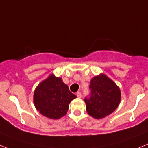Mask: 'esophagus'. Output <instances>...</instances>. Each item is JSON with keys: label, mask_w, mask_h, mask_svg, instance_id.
<instances>
[{"label": "esophagus", "mask_w": 148, "mask_h": 148, "mask_svg": "<svg viewBox=\"0 0 148 148\" xmlns=\"http://www.w3.org/2000/svg\"><path fill=\"white\" fill-rule=\"evenodd\" d=\"M77 96L78 98H81V97H82V94H81L80 92H77Z\"/></svg>", "instance_id": "34e87169"}]
</instances>
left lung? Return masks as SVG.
<instances>
[{
    "mask_svg": "<svg viewBox=\"0 0 148 148\" xmlns=\"http://www.w3.org/2000/svg\"><path fill=\"white\" fill-rule=\"evenodd\" d=\"M90 96L85 97L86 110L96 119L107 117L118 108L121 101L120 88L103 74L93 77L89 86Z\"/></svg>",
    "mask_w": 148,
    "mask_h": 148,
    "instance_id": "left-lung-1",
    "label": "left lung"
}]
</instances>
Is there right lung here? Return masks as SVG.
<instances>
[{"label": "right lung", "instance_id": "add662e5", "mask_svg": "<svg viewBox=\"0 0 148 148\" xmlns=\"http://www.w3.org/2000/svg\"><path fill=\"white\" fill-rule=\"evenodd\" d=\"M75 98L61 78L50 74L35 89L34 103L42 115L56 120L67 113L69 104Z\"/></svg>", "mask_w": 148, "mask_h": 148}]
</instances>
